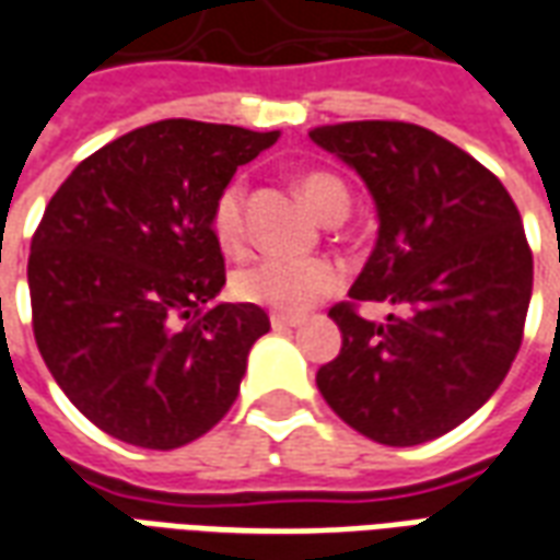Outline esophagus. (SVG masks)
<instances>
[{
	"instance_id": "esophagus-1",
	"label": "esophagus",
	"mask_w": 560,
	"mask_h": 560,
	"mask_svg": "<svg viewBox=\"0 0 560 560\" xmlns=\"http://www.w3.org/2000/svg\"><path fill=\"white\" fill-rule=\"evenodd\" d=\"M269 324H272V329H293V327H300L303 320L300 317H291V315H269Z\"/></svg>"
}]
</instances>
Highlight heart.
I'll return each mask as SVG.
<instances>
[{
    "label": "heart",
    "instance_id": "b5f03b06",
    "mask_svg": "<svg viewBox=\"0 0 560 560\" xmlns=\"http://www.w3.org/2000/svg\"><path fill=\"white\" fill-rule=\"evenodd\" d=\"M300 191L320 219L336 221L351 207L348 185L329 171H305ZM209 231L221 252L236 255L245 245V185L236 176L221 185L209 207ZM233 293L243 303L272 308L281 315H300L341 288V269L327 257H257L233 272Z\"/></svg>",
    "mask_w": 560,
    "mask_h": 560
}]
</instances>
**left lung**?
I'll return each mask as SVG.
<instances>
[{
	"mask_svg": "<svg viewBox=\"0 0 560 560\" xmlns=\"http://www.w3.org/2000/svg\"><path fill=\"white\" fill-rule=\"evenodd\" d=\"M375 197L377 243L351 300L329 308L341 351L317 389L351 429L387 446L441 438L510 372L534 284L522 215L501 179L429 128L365 119L308 131ZM360 302L401 304L372 325Z\"/></svg>",
	"mask_w": 560,
	"mask_h": 560,
	"instance_id": "1",
	"label": "left lung"
}]
</instances>
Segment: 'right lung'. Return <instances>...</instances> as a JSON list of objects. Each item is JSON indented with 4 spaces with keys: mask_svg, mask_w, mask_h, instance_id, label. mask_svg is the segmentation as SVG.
<instances>
[{
    "mask_svg": "<svg viewBox=\"0 0 560 560\" xmlns=\"http://www.w3.org/2000/svg\"><path fill=\"white\" fill-rule=\"evenodd\" d=\"M279 131L161 119L71 171L32 236V332L71 405L147 450L207 434L231 411L264 308L219 303L209 207Z\"/></svg>",
    "mask_w": 560,
    "mask_h": 560,
    "instance_id": "add662e5",
    "label": "right lung"
}]
</instances>
